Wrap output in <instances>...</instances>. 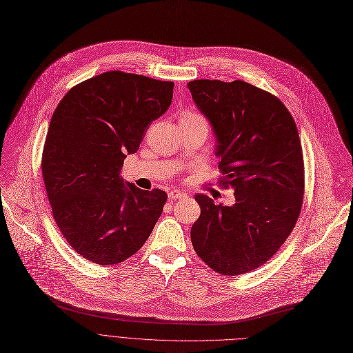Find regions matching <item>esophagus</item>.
Wrapping results in <instances>:
<instances>
[{
	"instance_id": "esophagus-1",
	"label": "esophagus",
	"mask_w": 353,
	"mask_h": 353,
	"mask_svg": "<svg viewBox=\"0 0 353 353\" xmlns=\"http://www.w3.org/2000/svg\"><path fill=\"white\" fill-rule=\"evenodd\" d=\"M183 196H186L183 192H181V191H176V190H174V191H170L168 192V198L171 199V201H175V199H182Z\"/></svg>"
}]
</instances>
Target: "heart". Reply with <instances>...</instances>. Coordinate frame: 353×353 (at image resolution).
Returning a JSON list of instances; mask_svg holds the SVG:
<instances>
[{"instance_id": "obj_1", "label": "heart", "mask_w": 353, "mask_h": 353, "mask_svg": "<svg viewBox=\"0 0 353 353\" xmlns=\"http://www.w3.org/2000/svg\"><path fill=\"white\" fill-rule=\"evenodd\" d=\"M185 115H191V114H185Z\"/></svg>"}]
</instances>
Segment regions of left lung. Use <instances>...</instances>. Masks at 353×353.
<instances>
[{
    "label": "left lung",
    "instance_id": "8db88e82",
    "mask_svg": "<svg viewBox=\"0 0 353 353\" xmlns=\"http://www.w3.org/2000/svg\"><path fill=\"white\" fill-rule=\"evenodd\" d=\"M188 88L215 131L219 185L235 205L196 195V255L215 272L236 276L271 259L299 218L305 192L302 145L282 101L245 81L195 79Z\"/></svg>",
    "mask_w": 353,
    "mask_h": 353
}]
</instances>
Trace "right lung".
Returning <instances> with one entry per match:
<instances>
[{
  "label": "right lung",
  "mask_w": 353,
  "mask_h": 353,
  "mask_svg": "<svg viewBox=\"0 0 353 353\" xmlns=\"http://www.w3.org/2000/svg\"><path fill=\"white\" fill-rule=\"evenodd\" d=\"M174 82L108 71L79 82L55 108L41 171L58 230L98 265L137 254L159 219L167 192L123 185L127 154L171 105Z\"/></svg>",
  "instance_id": "1"
}]
</instances>
